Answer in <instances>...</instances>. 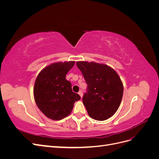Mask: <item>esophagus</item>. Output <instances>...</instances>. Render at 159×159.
<instances>
[{
	"label": "esophagus",
	"mask_w": 159,
	"mask_h": 159,
	"mask_svg": "<svg viewBox=\"0 0 159 159\" xmlns=\"http://www.w3.org/2000/svg\"><path fill=\"white\" fill-rule=\"evenodd\" d=\"M78 94L80 95V97H81V98L83 97V93H82V91H79V93H78Z\"/></svg>",
	"instance_id": "34e87169"
}]
</instances>
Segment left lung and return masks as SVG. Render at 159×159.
Segmentation results:
<instances>
[{"mask_svg": "<svg viewBox=\"0 0 159 159\" xmlns=\"http://www.w3.org/2000/svg\"><path fill=\"white\" fill-rule=\"evenodd\" d=\"M76 65L88 84L83 103L89 116L104 121L116 113L123 94V85L116 71L105 64L79 61Z\"/></svg>", "mask_w": 159, "mask_h": 159, "instance_id": "8db88e82", "label": "left lung"}]
</instances>
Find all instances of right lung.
<instances>
[{"instance_id":"right-lung-1","label":"right lung","mask_w":159,"mask_h":159,"mask_svg":"<svg viewBox=\"0 0 159 159\" xmlns=\"http://www.w3.org/2000/svg\"><path fill=\"white\" fill-rule=\"evenodd\" d=\"M75 61H57L43 68L34 86V98L38 107L48 117L59 121L68 116L74 103L81 98L73 92L71 84L66 79Z\"/></svg>"}]
</instances>
